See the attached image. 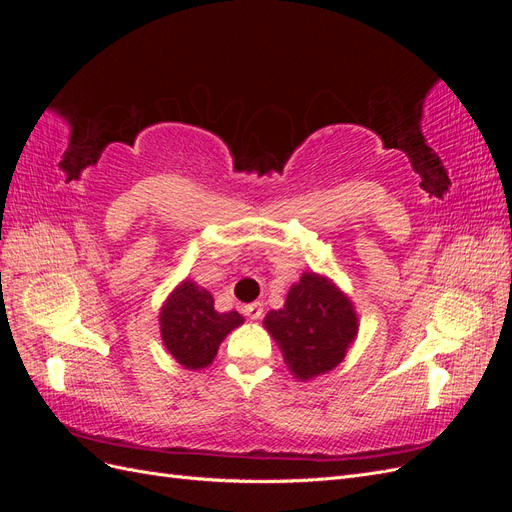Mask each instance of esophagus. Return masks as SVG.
I'll return each mask as SVG.
<instances>
[{
    "label": "esophagus",
    "mask_w": 512,
    "mask_h": 512,
    "mask_svg": "<svg viewBox=\"0 0 512 512\" xmlns=\"http://www.w3.org/2000/svg\"><path fill=\"white\" fill-rule=\"evenodd\" d=\"M262 303L260 301H256V303H250V305H245L243 307V314L247 316V318H252V320H260L262 318Z\"/></svg>",
    "instance_id": "esophagus-1"
}]
</instances>
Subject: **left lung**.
Masks as SVG:
<instances>
[{
	"label": "left lung",
	"instance_id": "obj_1",
	"mask_svg": "<svg viewBox=\"0 0 512 512\" xmlns=\"http://www.w3.org/2000/svg\"><path fill=\"white\" fill-rule=\"evenodd\" d=\"M265 327L280 344L292 374L309 380L344 361L359 324L352 303L329 280L303 273L284 309L267 314Z\"/></svg>",
	"mask_w": 512,
	"mask_h": 512
}]
</instances>
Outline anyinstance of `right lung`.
<instances>
[{"label":"right lung","mask_w":512,"mask_h":512,"mask_svg":"<svg viewBox=\"0 0 512 512\" xmlns=\"http://www.w3.org/2000/svg\"><path fill=\"white\" fill-rule=\"evenodd\" d=\"M241 322L239 312H215L211 292L194 282L175 288L160 312L162 342L185 369L207 367L222 339Z\"/></svg>","instance_id":"right-lung-1"}]
</instances>
